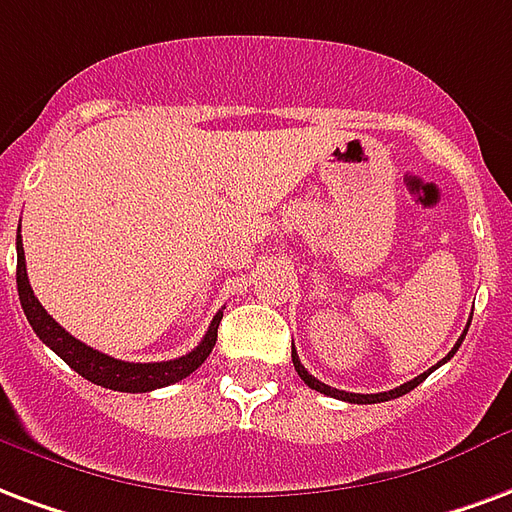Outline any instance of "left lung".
<instances>
[{"mask_svg": "<svg viewBox=\"0 0 512 512\" xmlns=\"http://www.w3.org/2000/svg\"><path fill=\"white\" fill-rule=\"evenodd\" d=\"M469 323H472V317H469ZM467 331H469V325H467V328H464V333L458 336V342L453 344V350H450L448 355H445V358H442V361L437 363V366H442V363L450 361V358L456 355V350H458V347H461V342H464V336H467ZM293 366H295V372H298V377H301V380H304L306 385L312 388V391L325 393V396H331V399L350 401V404H377V401L399 399V396H404V393H410L412 388H418L420 382L426 380V377H429V374L434 372V369H437V366H431L429 372L418 374L415 380L404 382V385H399V388H393V391H385V393H347V391H339V388H331V385H325V382H320V380H317V377H312V374L306 372L304 363H301V358H298V352H295V347H293Z\"/></svg>", "mask_w": 512, "mask_h": 512, "instance_id": "left-lung-1", "label": "left lung"}]
</instances>
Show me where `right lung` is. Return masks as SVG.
Instances as JSON below:
<instances>
[{
  "instance_id": "obj_1",
  "label": "right lung",
  "mask_w": 512,
  "mask_h": 512,
  "mask_svg": "<svg viewBox=\"0 0 512 512\" xmlns=\"http://www.w3.org/2000/svg\"><path fill=\"white\" fill-rule=\"evenodd\" d=\"M15 249H18V268H15V282H18V298L24 306V314L32 331L48 344L51 350L62 358L73 372H78L83 380L102 385V388H111V391L121 393H146L173 385V382L184 380L189 374L198 369L200 363L206 361L214 344H217V328L222 320V312L214 314V320L208 325L206 336L200 339V344L187 355L173 358V361H160V363H130V361H116L105 352L94 350L89 344H83L75 339L73 333H67L62 325L56 323L51 314L45 312L43 304L34 298V290L29 285V276H26V257H24V244H21V227H18V236H15Z\"/></svg>"
}]
</instances>
